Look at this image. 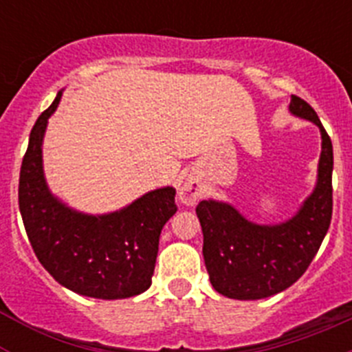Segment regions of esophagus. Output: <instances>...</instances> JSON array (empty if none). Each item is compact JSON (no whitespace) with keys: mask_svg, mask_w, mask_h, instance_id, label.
Returning <instances> with one entry per match:
<instances>
[{"mask_svg":"<svg viewBox=\"0 0 352 352\" xmlns=\"http://www.w3.org/2000/svg\"><path fill=\"white\" fill-rule=\"evenodd\" d=\"M178 195L179 201H182L185 206H192V204L197 203L199 199L203 197V185H201L199 178L188 176V178L182 183V186H179Z\"/></svg>","mask_w":352,"mask_h":352,"instance_id":"esophagus-1","label":"esophagus"}]
</instances>
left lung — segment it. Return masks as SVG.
<instances>
[{"label":"left lung","mask_w":352,"mask_h":352,"mask_svg":"<svg viewBox=\"0 0 352 352\" xmlns=\"http://www.w3.org/2000/svg\"><path fill=\"white\" fill-rule=\"evenodd\" d=\"M289 111L321 132L316 186L296 213L284 222L257 223L226 201L204 199L195 208L211 285L232 300H263L291 287L307 272L331 222V139L316 111L300 96H291Z\"/></svg>","instance_id":"1"}]
</instances>
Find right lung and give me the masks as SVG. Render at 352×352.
<instances>
[{
  "label": "right lung",
  "mask_w": 352,
  "mask_h": 352,
  "mask_svg": "<svg viewBox=\"0 0 352 352\" xmlns=\"http://www.w3.org/2000/svg\"><path fill=\"white\" fill-rule=\"evenodd\" d=\"M63 89L30 133L19 178V210L40 264L58 284L98 300L138 296L151 285L162 227L176 213L173 186H162L111 213H82L51 192L42 146Z\"/></svg>",
  "instance_id": "add662e5"
}]
</instances>
